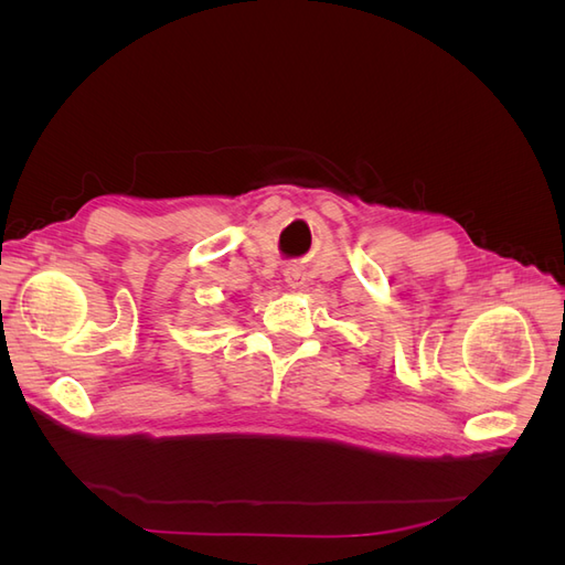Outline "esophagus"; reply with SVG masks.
Masks as SVG:
<instances>
[{
	"mask_svg": "<svg viewBox=\"0 0 565 565\" xmlns=\"http://www.w3.org/2000/svg\"><path fill=\"white\" fill-rule=\"evenodd\" d=\"M285 282H287V287H292V289H297L301 282H303V276L299 270H285Z\"/></svg>",
	"mask_w": 565,
	"mask_h": 565,
	"instance_id": "1",
	"label": "esophagus"
}]
</instances>
